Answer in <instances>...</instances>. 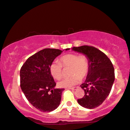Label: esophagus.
Listing matches in <instances>:
<instances>
[{
    "label": "esophagus",
    "mask_w": 130,
    "mask_h": 130,
    "mask_svg": "<svg viewBox=\"0 0 130 130\" xmlns=\"http://www.w3.org/2000/svg\"><path fill=\"white\" fill-rule=\"evenodd\" d=\"M68 89H71V90H76L77 89V87H71V88H68Z\"/></svg>",
    "instance_id": "esophagus-1"
}]
</instances>
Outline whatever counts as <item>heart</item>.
<instances>
[{
  "label": "heart",
  "mask_w": 130,
  "mask_h": 130,
  "mask_svg": "<svg viewBox=\"0 0 130 130\" xmlns=\"http://www.w3.org/2000/svg\"><path fill=\"white\" fill-rule=\"evenodd\" d=\"M62 67H70L69 74L70 77L62 79L58 83L59 87L70 88L78 84L81 79L87 77L89 71L90 62L86 55H78L75 53H70L60 57L59 62L55 61L50 66L51 75L55 79H59L62 75Z\"/></svg>",
  "instance_id": "b5f03b06"
}]
</instances>
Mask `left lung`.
I'll return each mask as SVG.
<instances>
[{
	"instance_id": "8db88e82",
	"label": "left lung",
	"mask_w": 130,
	"mask_h": 130,
	"mask_svg": "<svg viewBox=\"0 0 130 130\" xmlns=\"http://www.w3.org/2000/svg\"><path fill=\"white\" fill-rule=\"evenodd\" d=\"M72 49L86 55L90 62L87 78L80 86L85 94L77 100L78 103L87 109L97 108L105 101L112 89L115 80L113 64L104 53L93 46L84 45Z\"/></svg>"
}]
</instances>
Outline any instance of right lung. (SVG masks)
Returning <instances> with one entry per match:
<instances>
[{
    "label": "right lung",
    "mask_w": 130,
    "mask_h": 130,
    "mask_svg": "<svg viewBox=\"0 0 130 130\" xmlns=\"http://www.w3.org/2000/svg\"><path fill=\"white\" fill-rule=\"evenodd\" d=\"M62 52L49 48L41 50L28 58L20 70L22 92L31 104L41 112L53 111L60 104L63 89H55L56 83L49 68Z\"/></svg>",
    "instance_id": "add662e5"
}]
</instances>
